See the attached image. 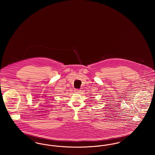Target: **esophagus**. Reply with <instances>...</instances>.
<instances>
[{"instance_id":"1","label":"esophagus","mask_w":155,"mask_h":155,"mask_svg":"<svg viewBox=\"0 0 155 155\" xmlns=\"http://www.w3.org/2000/svg\"><path fill=\"white\" fill-rule=\"evenodd\" d=\"M74 91H75V93H78V94H80V93L81 92V90H80V89H75Z\"/></svg>"}]
</instances>
